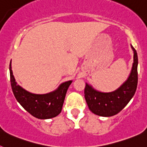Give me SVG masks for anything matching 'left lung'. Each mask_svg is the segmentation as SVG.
I'll return each mask as SVG.
<instances>
[{
  "instance_id": "8db88e82",
  "label": "left lung",
  "mask_w": 147,
  "mask_h": 147,
  "mask_svg": "<svg viewBox=\"0 0 147 147\" xmlns=\"http://www.w3.org/2000/svg\"><path fill=\"white\" fill-rule=\"evenodd\" d=\"M133 62L129 75L119 88L112 92L99 91L86 82L85 98L90 110L103 117H110L119 113L129 103L136 93L138 85V55L132 45Z\"/></svg>"
}]
</instances>
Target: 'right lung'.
Segmentation results:
<instances>
[{
    "label": "right lung",
    "instance_id": "obj_1",
    "mask_svg": "<svg viewBox=\"0 0 147 147\" xmlns=\"http://www.w3.org/2000/svg\"><path fill=\"white\" fill-rule=\"evenodd\" d=\"M11 89L15 98L23 108L34 117L39 119H49L57 116L62 111L67 90L72 80L65 82L50 93L36 94L28 91L18 85L9 65Z\"/></svg>",
    "mask_w": 147,
    "mask_h": 147
}]
</instances>
